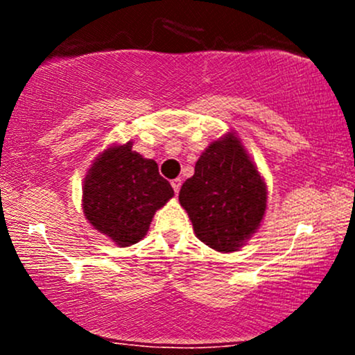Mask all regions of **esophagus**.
<instances>
[{
	"label": "esophagus",
	"instance_id": "1",
	"mask_svg": "<svg viewBox=\"0 0 355 355\" xmlns=\"http://www.w3.org/2000/svg\"><path fill=\"white\" fill-rule=\"evenodd\" d=\"M172 187H173L175 195H178V191H180V187H182L180 178H175V180H172Z\"/></svg>",
	"mask_w": 355,
	"mask_h": 355
}]
</instances>
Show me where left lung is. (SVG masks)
I'll use <instances>...</instances> for the list:
<instances>
[{
  "instance_id": "left-lung-1",
  "label": "left lung",
  "mask_w": 355,
  "mask_h": 355,
  "mask_svg": "<svg viewBox=\"0 0 355 355\" xmlns=\"http://www.w3.org/2000/svg\"><path fill=\"white\" fill-rule=\"evenodd\" d=\"M178 200L205 245L235 252L262 222L267 187L239 138L227 133L200 155Z\"/></svg>"
}]
</instances>
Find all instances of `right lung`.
<instances>
[{
    "label": "right lung",
    "instance_id": "right-lung-1",
    "mask_svg": "<svg viewBox=\"0 0 355 355\" xmlns=\"http://www.w3.org/2000/svg\"><path fill=\"white\" fill-rule=\"evenodd\" d=\"M173 197L157 162L133 152L132 141L110 146L83 183V211L96 230L128 247L148 232L155 211Z\"/></svg>",
    "mask_w": 355,
    "mask_h": 355
}]
</instances>
